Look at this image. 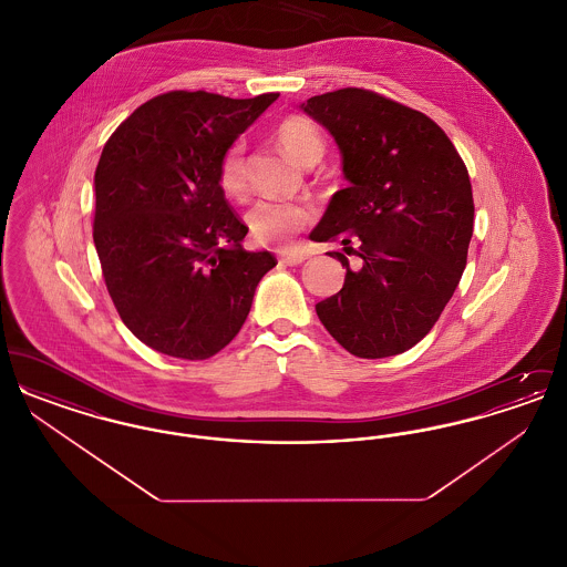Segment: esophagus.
<instances>
[{"mask_svg":"<svg viewBox=\"0 0 567 567\" xmlns=\"http://www.w3.org/2000/svg\"><path fill=\"white\" fill-rule=\"evenodd\" d=\"M278 257L287 266H299V264H303L308 259V252H303V250H280Z\"/></svg>","mask_w":567,"mask_h":567,"instance_id":"34e87169","label":"esophagus"}]
</instances>
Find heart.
I'll return each instance as SVG.
<instances>
[{"mask_svg": "<svg viewBox=\"0 0 567 567\" xmlns=\"http://www.w3.org/2000/svg\"><path fill=\"white\" fill-rule=\"evenodd\" d=\"M274 135L280 148L301 165H315L323 157L324 140L321 130L306 116H285L276 127ZM218 185L225 195L243 199L248 190L246 176V144L236 140L223 153L218 163ZM315 218V208L306 202H285V199H259L246 215L248 227L259 243L287 244Z\"/></svg>", "mask_w": 567, "mask_h": 567, "instance_id": "b5f03b06", "label": "heart"}]
</instances>
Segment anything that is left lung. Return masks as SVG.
<instances>
[{"label":"left lung","mask_w":567,"mask_h":567,"mask_svg":"<svg viewBox=\"0 0 567 567\" xmlns=\"http://www.w3.org/2000/svg\"><path fill=\"white\" fill-rule=\"evenodd\" d=\"M301 110L333 135L349 181L312 236L340 240L361 261L351 270L347 255L329 252L347 278L317 315L354 357L400 354L432 331L465 270L474 229L467 167L430 116L374 91L338 89Z\"/></svg>","instance_id":"1"}]
</instances>
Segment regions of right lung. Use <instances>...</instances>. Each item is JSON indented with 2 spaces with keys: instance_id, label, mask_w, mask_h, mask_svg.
<instances>
[{
  "instance_id": "1",
  "label": "right lung",
  "mask_w": 567,
  "mask_h": 567,
  "mask_svg": "<svg viewBox=\"0 0 567 567\" xmlns=\"http://www.w3.org/2000/svg\"><path fill=\"white\" fill-rule=\"evenodd\" d=\"M276 97L169 91L102 151L93 243L118 317L157 352L197 361L225 349L276 266L268 250H244L248 227L218 185L223 153Z\"/></svg>"
}]
</instances>
